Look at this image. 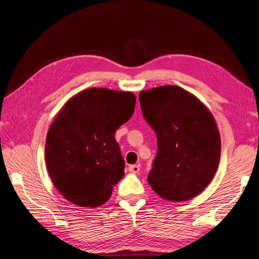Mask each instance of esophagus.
Listing matches in <instances>:
<instances>
[{"instance_id": "34e87169", "label": "esophagus", "mask_w": 259, "mask_h": 259, "mask_svg": "<svg viewBox=\"0 0 259 259\" xmlns=\"http://www.w3.org/2000/svg\"><path fill=\"white\" fill-rule=\"evenodd\" d=\"M128 169H129L130 173H132V174H137V173H139V171H140V165H138V164L129 165Z\"/></svg>"}]
</instances>
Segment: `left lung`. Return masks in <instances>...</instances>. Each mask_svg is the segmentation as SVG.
Here are the masks:
<instances>
[{
  "instance_id": "1",
  "label": "left lung",
  "mask_w": 259,
  "mask_h": 259,
  "mask_svg": "<svg viewBox=\"0 0 259 259\" xmlns=\"http://www.w3.org/2000/svg\"><path fill=\"white\" fill-rule=\"evenodd\" d=\"M143 117L155 130L158 152L147 180L170 202L197 196L212 180L221 138L212 114L195 96L175 85L140 93Z\"/></svg>"
}]
</instances>
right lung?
<instances>
[{
	"instance_id": "1",
	"label": "right lung",
	"mask_w": 259,
	"mask_h": 259,
	"mask_svg": "<svg viewBox=\"0 0 259 259\" xmlns=\"http://www.w3.org/2000/svg\"><path fill=\"white\" fill-rule=\"evenodd\" d=\"M130 92L90 89L65 103L47 135L46 164L55 188L79 207L111 197L123 177L124 160L115 132L135 112Z\"/></svg>"
}]
</instances>
